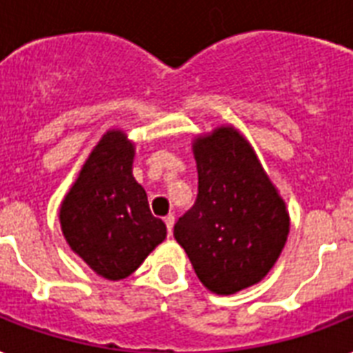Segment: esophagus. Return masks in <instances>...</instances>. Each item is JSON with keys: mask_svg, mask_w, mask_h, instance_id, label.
<instances>
[{"mask_svg": "<svg viewBox=\"0 0 353 353\" xmlns=\"http://www.w3.org/2000/svg\"><path fill=\"white\" fill-rule=\"evenodd\" d=\"M163 221H165V226H168V234L171 236V234H173V226H174V215L169 214Z\"/></svg>", "mask_w": 353, "mask_h": 353, "instance_id": "34e87169", "label": "esophagus"}]
</instances>
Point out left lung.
I'll return each instance as SVG.
<instances>
[{
	"instance_id": "8db88e82",
	"label": "left lung",
	"mask_w": 353,
	"mask_h": 353,
	"mask_svg": "<svg viewBox=\"0 0 353 353\" xmlns=\"http://www.w3.org/2000/svg\"><path fill=\"white\" fill-rule=\"evenodd\" d=\"M193 151L199 193L176 221L174 239L210 291L234 294L272 269L288 241V210L236 128L199 138Z\"/></svg>"
}]
</instances>
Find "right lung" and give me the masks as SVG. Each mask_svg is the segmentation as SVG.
I'll list each match as a JSON object with an SVG mask.
<instances>
[{"instance_id":"obj_1","label":"right lung","mask_w":353,"mask_h":353,"mask_svg":"<svg viewBox=\"0 0 353 353\" xmlns=\"http://www.w3.org/2000/svg\"><path fill=\"white\" fill-rule=\"evenodd\" d=\"M134 145L119 130L103 136L60 206L65 241L108 280L132 274L165 239L147 193L132 176Z\"/></svg>"}]
</instances>
